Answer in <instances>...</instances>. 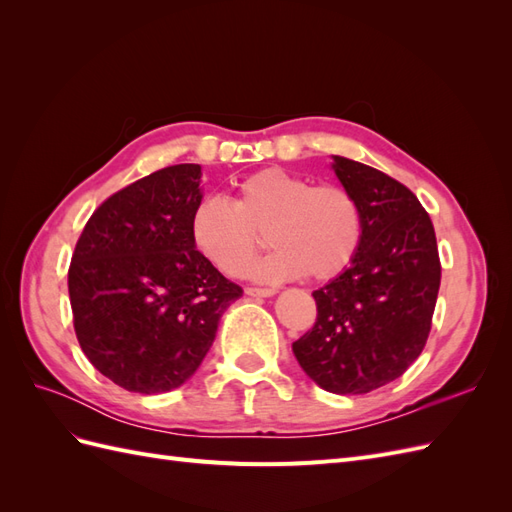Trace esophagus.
<instances>
[{
  "mask_svg": "<svg viewBox=\"0 0 512 512\" xmlns=\"http://www.w3.org/2000/svg\"><path fill=\"white\" fill-rule=\"evenodd\" d=\"M277 290L275 288H245V294H250V297H273Z\"/></svg>",
  "mask_w": 512,
  "mask_h": 512,
  "instance_id": "34e87169",
  "label": "esophagus"
}]
</instances>
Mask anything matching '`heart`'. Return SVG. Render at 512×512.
Instances as JSON below:
<instances>
[{
    "mask_svg": "<svg viewBox=\"0 0 512 512\" xmlns=\"http://www.w3.org/2000/svg\"><path fill=\"white\" fill-rule=\"evenodd\" d=\"M363 232V209L344 185H314L282 168L241 179L232 203L203 198L190 220L196 250L232 277L250 269L267 235L277 252L254 269L265 282L303 273L314 282L335 280L359 256Z\"/></svg>",
    "mask_w": 512,
    "mask_h": 512,
    "instance_id": "obj_1",
    "label": "heart"
}]
</instances>
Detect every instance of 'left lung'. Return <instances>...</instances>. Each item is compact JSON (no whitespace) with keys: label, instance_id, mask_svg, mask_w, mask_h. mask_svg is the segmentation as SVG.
Wrapping results in <instances>:
<instances>
[{"label":"left lung","instance_id":"obj_1","mask_svg":"<svg viewBox=\"0 0 512 512\" xmlns=\"http://www.w3.org/2000/svg\"><path fill=\"white\" fill-rule=\"evenodd\" d=\"M333 168L363 209V243L348 271L314 290L316 322L292 352L320 389L361 395L423 352L442 267L429 213L404 183L339 156Z\"/></svg>","mask_w":512,"mask_h":512}]
</instances>
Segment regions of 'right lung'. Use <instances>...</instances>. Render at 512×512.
<instances>
[{
	"label": "right lung",
	"mask_w": 512,
	"mask_h": 512,
	"mask_svg": "<svg viewBox=\"0 0 512 512\" xmlns=\"http://www.w3.org/2000/svg\"><path fill=\"white\" fill-rule=\"evenodd\" d=\"M198 185V164L160 168L108 196L74 247L76 339L89 363L130 393H166L188 380L243 294L192 241Z\"/></svg>",
	"instance_id": "add662e5"
}]
</instances>
